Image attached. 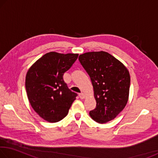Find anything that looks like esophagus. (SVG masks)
<instances>
[{"label": "esophagus", "mask_w": 158, "mask_h": 158, "mask_svg": "<svg viewBox=\"0 0 158 158\" xmlns=\"http://www.w3.org/2000/svg\"><path fill=\"white\" fill-rule=\"evenodd\" d=\"M79 98H81V99H84V98H85V95H84V93H80V94H79Z\"/></svg>", "instance_id": "34e87169"}]
</instances>
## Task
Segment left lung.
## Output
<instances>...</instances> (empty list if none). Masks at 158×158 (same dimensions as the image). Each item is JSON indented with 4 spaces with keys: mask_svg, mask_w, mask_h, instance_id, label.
Wrapping results in <instances>:
<instances>
[{
    "mask_svg": "<svg viewBox=\"0 0 158 158\" xmlns=\"http://www.w3.org/2000/svg\"><path fill=\"white\" fill-rule=\"evenodd\" d=\"M79 60L91 80L96 107L90 116L99 123L114 119L126 106L129 98L130 76L121 61L110 53L87 52Z\"/></svg>",
    "mask_w": 158,
    "mask_h": 158,
    "instance_id": "obj_1",
    "label": "left lung"
}]
</instances>
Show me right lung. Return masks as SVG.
Here are the masks:
<instances>
[{
	"label": "right lung",
	"mask_w": 158,
	"mask_h": 158,
	"mask_svg": "<svg viewBox=\"0 0 158 158\" xmlns=\"http://www.w3.org/2000/svg\"><path fill=\"white\" fill-rule=\"evenodd\" d=\"M78 53L49 52L39 58L26 73V90L34 111L45 121L64 118L77 94L68 89L63 74L78 58Z\"/></svg>",
	"instance_id": "1"
}]
</instances>
